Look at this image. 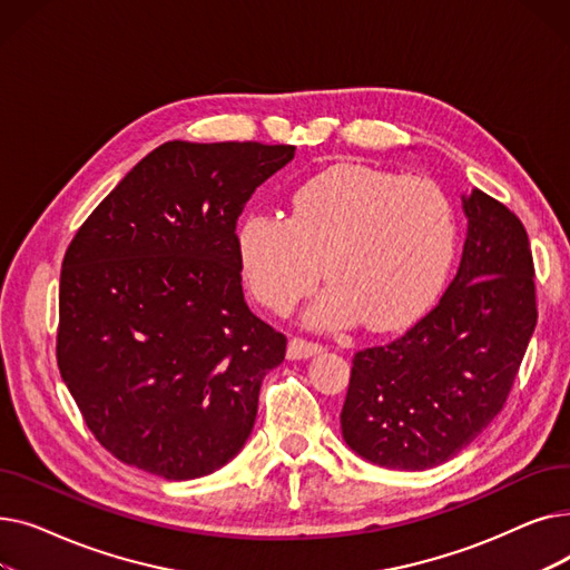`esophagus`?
Returning <instances> with one entry per match:
<instances>
[{
    "label": "esophagus",
    "mask_w": 570,
    "mask_h": 570,
    "mask_svg": "<svg viewBox=\"0 0 570 570\" xmlns=\"http://www.w3.org/2000/svg\"><path fill=\"white\" fill-rule=\"evenodd\" d=\"M323 346L318 342H309V340H303V337H293L288 342V357L291 361H303V357H309V355H316L321 353Z\"/></svg>",
    "instance_id": "obj_1"
}]
</instances>
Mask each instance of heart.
<instances>
[{
	"label": "heart",
	"mask_w": 570,
	"mask_h": 570,
	"mask_svg": "<svg viewBox=\"0 0 570 570\" xmlns=\"http://www.w3.org/2000/svg\"><path fill=\"white\" fill-rule=\"evenodd\" d=\"M235 243L245 282L267 309L295 307L325 267L333 286L312 312L316 323L363 318L372 331H395L428 312L443 291L458 224L432 179L340 164L291 194L288 219L249 215Z\"/></svg>",
	"instance_id": "heart-1"
}]
</instances>
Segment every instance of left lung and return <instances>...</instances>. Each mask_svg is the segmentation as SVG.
<instances>
[{"label":"left lung","instance_id":"obj_1","mask_svg":"<svg viewBox=\"0 0 570 570\" xmlns=\"http://www.w3.org/2000/svg\"><path fill=\"white\" fill-rule=\"evenodd\" d=\"M460 269L439 305L381 346L353 355L342 434L387 469L455 458L511 393L538 309L529 237L503 203L473 189Z\"/></svg>","mask_w":570,"mask_h":570}]
</instances>
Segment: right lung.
I'll return each mask as SVG.
<instances>
[{"label": "right lung", "instance_id": "1", "mask_svg": "<svg viewBox=\"0 0 570 570\" xmlns=\"http://www.w3.org/2000/svg\"><path fill=\"white\" fill-rule=\"evenodd\" d=\"M293 155V145L168 140L73 235L57 367L119 462L189 481L249 439L286 337L245 303L235 228Z\"/></svg>", "mask_w": 570, "mask_h": 570}]
</instances>
